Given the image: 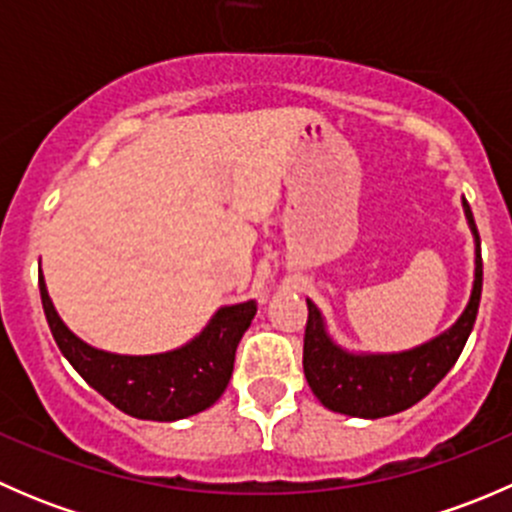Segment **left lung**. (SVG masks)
Returning a JSON list of instances; mask_svg holds the SVG:
<instances>
[{
    "instance_id": "8db88e82",
    "label": "left lung",
    "mask_w": 512,
    "mask_h": 512,
    "mask_svg": "<svg viewBox=\"0 0 512 512\" xmlns=\"http://www.w3.org/2000/svg\"><path fill=\"white\" fill-rule=\"evenodd\" d=\"M466 218L476 235V282L471 302L456 324L446 334L423 347L404 354L386 356H354L342 352L327 337L322 314L307 299V327H304V376L314 396L327 409L339 414L381 418L399 414L421 401L443 376L451 371L468 342L476 324L480 289H483V260H480V235L473 220L471 205L463 200Z\"/></svg>"
}]
</instances>
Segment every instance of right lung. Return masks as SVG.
<instances>
[{
    "label": "right lung",
    "instance_id": "1",
    "mask_svg": "<svg viewBox=\"0 0 512 512\" xmlns=\"http://www.w3.org/2000/svg\"><path fill=\"white\" fill-rule=\"evenodd\" d=\"M39 292L61 354L103 399L123 414L146 421H175L213 406L227 389L235 349L257 312V302L232 304L220 309L208 329L183 349L156 356H118L98 352L66 329L41 275Z\"/></svg>",
    "mask_w": 512,
    "mask_h": 512
}]
</instances>
